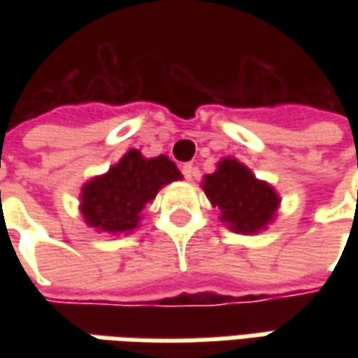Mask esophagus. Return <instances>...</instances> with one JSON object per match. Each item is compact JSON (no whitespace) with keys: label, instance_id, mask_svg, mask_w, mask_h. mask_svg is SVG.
Returning a JSON list of instances; mask_svg holds the SVG:
<instances>
[{"label":"esophagus","instance_id":"obj_1","mask_svg":"<svg viewBox=\"0 0 358 358\" xmlns=\"http://www.w3.org/2000/svg\"><path fill=\"white\" fill-rule=\"evenodd\" d=\"M181 173H183V177H185L187 181H191V179L195 177V167H193L191 163H183V165H181Z\"/></svg>","mask_w":358,"mask_h":358}]
</instances>
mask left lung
I'll return each mask as SVG.
<instances>
[{
    "instance_id": "left-lung-1",
    "label": "left lung",
    "mask_w": 358,
    "mask_h": 358,
    "mask_svg": "<svg viewBox=\"0 0 358 358\" xmlns=\"http://www.w3.org/2000/svg\"><path fill=\"white\" fill-rule=\"evenodd\" d=\"M203 191L211 205L221 209V221L243 235L267 229L281 203L273 187L233 157L221 159L217 171L205 175Z\"/></svg>"
}]
</instances>
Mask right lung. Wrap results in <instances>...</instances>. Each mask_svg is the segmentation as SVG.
Instances as JSON below:
<instances>
[{"label":"right lung","instance_id":"right-lung-1","mask_svg":"<svg viewBox=\"0 0 358 358\" xmlns=\"http://www.w3.org/2000/svg\"><path fill=\"white\" fill-rule=\"evenodd\" d=\"M181 177L167 155L147 159L141 151L129 149L105 175L93 177L83 185L79 209L90 227L111 235L131 233L159 189Z\"/></svg>","mask_w":358,"mask_h":358}]
</instances>
